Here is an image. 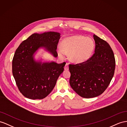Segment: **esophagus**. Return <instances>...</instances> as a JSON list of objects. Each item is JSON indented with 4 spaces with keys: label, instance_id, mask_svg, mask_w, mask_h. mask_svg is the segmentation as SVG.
Segmentation results:
<instances>
[{
    "label": "esophagus",
    "instance_id": "obj_1",
    "mask_svg": "<svg viewBox=\"0 0 127 127\" xmlns=\"http://www.w3.org/2000/svg\"><path fill=\"white\" fill-rule=\"evenodd\" d=\"M64 70H69V65H68V64L66 63L65 64V65L64 66Z\"/></svg>",
    "mask_w": 127,
    "mask_h": 127
}]
</instances>
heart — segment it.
<instances>
[{
  "label": "heart",
  "instance_id": "obj_1",
  "mask_svg": "<svg viewBox=\"0 0 127 127\" xmlns=\"http://www.w3.org/2000/svg\"><path fill=\"white\" fill-rule=\"evenodd\" d=\"M95 42L91 38L82 35H73L64 38L61 42V48H58V56L63 58L65 54L74 63H82L88 60L95 48Z\"/></svg>",
  "mask_w": 127,
  "mask_h": 127
}]
</instances>
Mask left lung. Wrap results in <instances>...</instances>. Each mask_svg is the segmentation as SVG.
<instances>
[{
    "label": "left lung",
    "instance_id": "obj_1",
    "mask_svg": "<svg viewBox=\"0 0 127 127\" xmlns=\"http://www.w3.org/2000/svg\"><path fill=\"white\" fill-rule=\"evenodd\" d=\"M95 54L84 62L69 64L70 84L78 95L85 98L100 95L112 79L115 68L113 51L106 41L93 35Z\"/></svg>",
    "mask_w": 127,
    "mask_h": 127
}]
</instances>
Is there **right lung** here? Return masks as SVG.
Segmentation results:
<instances>
[{"label":"right lung","instance_id":"right-lung-1","mask_svg":"<svg viewBox=\"0 0 127 127\" xmlns=\"http://www.w3.org/2000/svg\"><path fill=\"white\" fill-rule=\"evenodd\" d=\"M60 37V33L55 32L32 34L16 50L12 61V73L19 90L25 97L42 99L54 88L66 63H42L36 61L34 55L38 49L43 48L57 57Z\"/></svg>","mask_w":127,"mask_h":127}]
</instances>
